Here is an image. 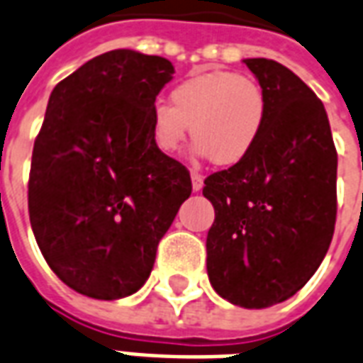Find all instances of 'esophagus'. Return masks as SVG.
I'll return each mask as SVG.
<instances>
[{"label": "esophagus", "instance_id": "1", "mask_svg": "<svg viewBox=\"0 0 363 363\" xmlns=\"http://www.w3.org/2000/svg\"><path fill=\"white\" fill-rule=\"evenodd\" d=\"M191 184H193V191H201L204 185V179L199 172H191Z\"/></svg>", "mask_w": 363, "mask_h": 363}]
</instances>
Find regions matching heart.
Here are the masks:
<instances>
[{
  "label": "heart",
  "mask_w": 363,
  "mask_h": 363,
  "mask_svg": "<svg viewBox=\"0 0 363 363\" xmlns=\"http://www.w3.org/2000/svg\"><path fill=\"white\" fill-rule=\"evenodd\" d=\"M170 100L172 106H151L150 134L157 150L178 151L191 128L193 153L212 157L221 167L237 164L255 150L269 117L263 86L231 69L191 75L174 86Z\"/></svg>",
  "instance_id": "obj_1"
}]
</instances>
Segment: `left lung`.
<instances>
[{"label": "left lung", "mask_w": 363, "mask_h": 363, "mask_svg": "<svg viewBox=\"0 0 363 363\" xmlns=\"http://www.w3.org/2000/svg\"><path fill=\"white\" fill-rule=\"evenodd\" d=\"M269 102L255 150L204 179L216 210L206 238L212 288L267 308L296 296L328 254L337 216V151L320 98L291 69L246 58Z\"/></svg>", "instance_id": "obj_1"}]
</instances>
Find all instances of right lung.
Here are the masks:
<instances>
[{"label": "right lung", "instance_id": "add662e5", "mask_svg": "<svg viewBox=\"0 0 363 363\" xmlns=\"http://www.w3.org/2000/svg\"><path fill=\"white\" fill-rule=\"evenodd\" d=\"M172 74L162 56L117 49L50 92L28 210L45 261L77 294L104 301L136 294L189 199V170L150 134L151 106Z\"/></svg>", "mask_w": 363, "mask_h": 363}]
</instances>
